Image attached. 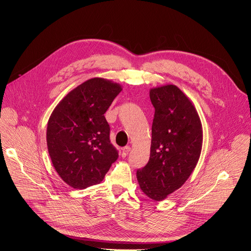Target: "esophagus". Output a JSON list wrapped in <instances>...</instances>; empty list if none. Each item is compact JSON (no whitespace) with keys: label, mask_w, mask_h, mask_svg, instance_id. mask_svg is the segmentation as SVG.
Instances as JSON below:
<instances>
[{"label":"esophagus","mask_w":251,"mask_h":251,"mask_svg":"<svg viewBox=\"0 0 251 251\" xmlns=\"http://www.w3.org/2000/svg\"><path fill=\"white\" fill-rule=\"evenodd\" d=\"M129 151H130V147H129V146H126V147H124V148L122 149V153H121L122 157H123V158H125V157L128 155Z\"/></svg>","instance_id":"obj_1"}]
</instances>
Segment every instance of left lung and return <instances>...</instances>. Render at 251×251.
I'll return each instance as SVG.
<instances>
[{
	"label": "left lung",
	"instance_id": "1",
	"mask_svg": "<svg viewBox=\"0 0 251 251\" xmlns=\"http://www.w3.org/2000/svg\"><path fill=\"white\" fill-rule=\"evenodd\" d=\"M155 108L148 164L137 171L140 189L161 201L194 172L202 147V126L193 101L174 84L150 89Z\"/></svg>",
	"mask_w": 251,
	"mask_h": 251
}]
</instances>
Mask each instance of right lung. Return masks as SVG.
Listing matches in <instances>:
<instances>
[{
  "mask_svg": "<svg viewBox=\"0 0 251 251\" xmlns=\"http://www.w3.org/2000/svg\"><path fill=\"white\" fill-rule=\"evenodd\" d=\"M121 90L112 80L90 78L53 109L47 128L48 150L56 173L69 187L81 190L99 184L117 160L104 113Z\"/></svg>",
  "mask_w": 251,
  "mask_h": 251,
  "instance_id": "right-lung-1",
  "label": "right lung"
}]
</instances>
